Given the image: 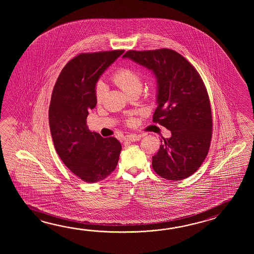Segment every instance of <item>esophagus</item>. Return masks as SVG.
I'll return each mask as SVG.
<instances>
[{
	"label": "esophagus",
	"mask_w": 254,
	"mask_h": 254,
	"mask_svg": "<svg viewBox=\"0 0 254 254\" xmlns=\"http://www.w3.org/2000/svg\"><path fill=\"white\" fill-rule=\"evenodd\" d=\"M142 137V135H136V134H129L125 136V140H129V141H137V140H140Z\"/></svg>",
	"instance_id": "34e87169"
}]
</instances>
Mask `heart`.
<instances>
[{"label": "heart", "instance_id": "heart-1", "mask_svg": "<svg viewBox=\"0 0 254 254\" xmlns=\"http://www.w3.org/2000/svg\"><path fill=\"white\" fill-rule=\"evenodd\" d=\"M114 83L127 94L134 91H140L142 87V81L140 76L134 71L128 68H124L116 71L113 77ZM107 91V87L103 81H99L95 90L96 99L98 102H102L103 97Z\"/></svg>", "mask_w": 254, "mask_h": 254}]
</instances>
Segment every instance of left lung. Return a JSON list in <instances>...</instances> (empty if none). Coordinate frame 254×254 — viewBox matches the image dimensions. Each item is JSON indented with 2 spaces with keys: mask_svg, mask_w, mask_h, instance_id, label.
Segmentation results:
<instances>
[{
  "mask_svg": "<svg viewBox=\"0 0 254 254\" xmlns=\"http://www.w3.org/2000/svg\"><path fill=\"white\" fill-rule=\"evenodd\" d=\"M123 58L151 70L157 81L156 110L152 116L171 130L152 156V168L172 181L188 178L200 168L210 148L212 120L210 100L198 71L170 49L129 51Z\"/></svg>",
  "mask_w": 254,
  "mask_h": 254,
  "instance_id": "1",
  "label": "left lung"
}]
</instances>
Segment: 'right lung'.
<instances>
[{
	"label": "right lung",
	"mask_w": 254,
	"mask_h": 254,
	"mask_svg": "<svg viewBox=\"0 0 254 254\" xmlns=\"http://www.w3.org/2000/svg\"><path fill=\"white\" fill-rule=\"evenodd\" d=\"M124 53L116 50L76 56L61 71L52 94L49 125L55 150L66 167L89 184L106 178L119 161V140L92 132L86 120L97 103L98 80Z\"/></svg>",
	"instance_id": "right-lung-1"
}]
</instances>
